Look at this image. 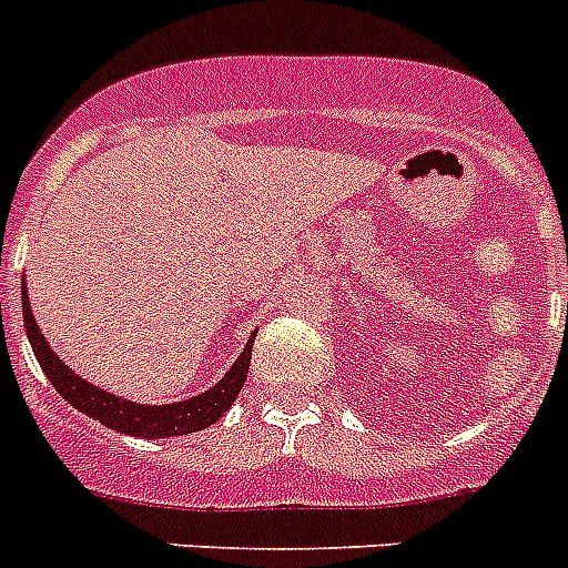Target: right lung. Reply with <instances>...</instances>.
<instances>
[{
	"label": "right lung",
	"mask_w": 568,
	"mask_h": 568,
	"mask_svg": "<svg viewBox=\"0 0 568 568\" xmlns=\"http://www.w3.org/2000/svg\"><path fill=\"white\" fill-rule=\"evenodd\" d=\"M22 310H24V332L30 337V346L36 352V361H39L41 372L47 374V379L53 383L55 392L67 399L70 405H75L81 414L92 416L106 428L118 430V434L129 436H143V439H163V436H180V434H194V430L207 428L225 414L233 405V399L242 392L244 379H247L250 357H253V341L256 335L250 337V343L244 346V352L239 355V361L233 363L231 372L211 388V392L200 394V397L182 399V403L171 405H140L129 403V399L114 397L106 394L103 388L90 386L87 379L78 377L75 372L64 366V363L55 357V352L47 346L44 335L39 332L33 321V312H30L28 293H22Z\"/></svg>",
	"instance_id": "add662e5"
}]
</instances>
